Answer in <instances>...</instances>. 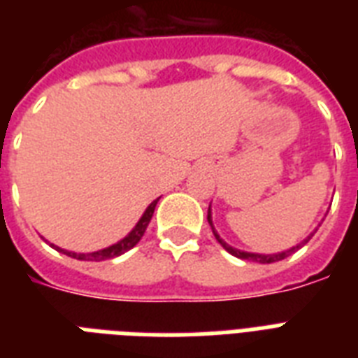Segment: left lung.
<instances>
[{
    "mask_svg": "<svg viewBox=\"0 0 358 358\" xmlns=\"http://www.w3.org/2000/svg\"><path fill=\"white\" fill-rule=\"evenodd\" d=\"M208 223H210V227H212L213 230V236H215V239H217L219 243L223 245V249L224 250H229L230 255L236 256V258H241V260H250V262H260V264H273V262H278V260H284V258H288L289 255H294L295 250L299 249V247H303V245L308 241V239L312 238H306L303 243H299L297 247H292L289 250H284V252H278V255H256V252H245V250H239V249H234V247H230L229 243H224L223 239L219 238V234L215 232V229H213V224H212V217H210V208H208Z\"/></svg>",
    "mask_w": 358,
    "mask_h": 358,
    "instance_id": "8db88e82",
    "label": "left lung"
}]
</instances>
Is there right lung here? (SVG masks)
Segmentation results:
<instances>
[{
	"label": "right lung",
	"mask_w": 358,
	"mask_h": 358,
	"mask_svg": "<svg viewBox=\"0 0 358 358\" xmlns=\"http://www.w3.org/2000/svg\"><path fill=\"white\" fill-rule=\"evenodd\" d=\"M156 204H157V201L152 202L150 206L146 208V212L143 213V217L139 219V223L135 224V229L131 230V232H129L126 238L120 239L119 243L111 245V247H108V249L96 250V252H89V255H76V252H69V250L59 249V247H57V250H61V252H64V255L72 256V258H76V260H91V262L111 260V258H115V256L124 255L126 250H129L131 247H135V245L139 243V239L143 238L146 227H148L152 215H154V208H156Z\"/></svg>",
	"instance_id": "obj_1"
}]
</instances>
